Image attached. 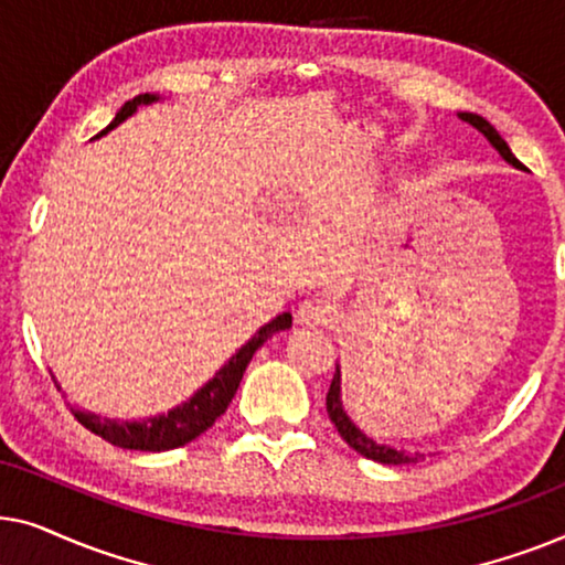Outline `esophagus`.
Segmentation results:
<instances>
[{
	"label": "esophagus",
	"mask_w": 565,
	"mask_h": 565,
	"mask_svg": "<svg viewBox=\"0 0 565 565\" xmlns=\"http://www.w3.org/2000/svg\"><path fill=\"white\" fill-rule=\"evenodd\" d=\"M334 306L329 303L327 298H306L303 303L298 306V321L306 323V327H323V323H329L334 319Z\"/></svg>",
	"instance_id": "34e87169"
}]
</instances>
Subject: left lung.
Here are the masks:
<instances>
[{
  "label": "left lung",
  "mask_w": 565,
  "mask_h": 565,
  "mask_svg": "<svg viewBox=\"0 0 565 565\" xmlns=\"http://www.w3.org/2000/svg\"><path fill=\"white\" fill-rule=\"evenodd\" d=\"M460 118L470 122V126L481 130V134L489 138V141L497 146V151L504 157L509 164H514L516 169H524L522 161L514 157L512 149H509L504 138L499 136V130L491 126L489 120H483L481 115H473V113H460ZM327 412H329V419L334 422V427L339 435H342V439L347 445L352 447V450H358L360 455H365V458L370 460H377V462H388V466H401V462H416L422 458V455H408L404 450H393V447H385V445H377L373 443V439L362 435V431L354 427V424L350 422V416L344 414L342 408V401H339V370L334 373V381H331L329 385V393H327Z\"/></svg>",
  "instance_id": "left-lung-1"
}]
</instances>
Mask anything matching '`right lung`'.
I'll use <instances>...</instances> for the list:
<instances>
[{"mask_svg": "<svg viewBox=\"0 0 565 565\" xmlns=\"http://www.w3.org/2000/svg\"><path fill=\"white\" fill-rule=\"evenodd\" d=\"M153 95H138L134 99H128L126 105L120 107L115 120L107 126L103 134L113 130L118 122H122L128 115L136 113L138 105L153 103ZM292 316L290 313H280L277 319L265 323L257 334H254L249 342H246L242 350H238L234 358H231L226 365H223L211 383H205L195 396H192L188 404L172 408V412L164 416H153V419H143V422H115V419H105V416L97 414H87V412H74L76 422L82 427H87L92 435L107 439V443L126 447V450H146V452H161V450H174V447H182L192 443V439L203 435L207 427H213V422L226 412L231 398L242 383L244 370L249 365L252 354L259 350L262 344L267 342L275 331L290 329Z\"/></svg>", "mask_w": 565, "mask_h": 565, "instance_id": "right-lung-1", "label": "right lung"}]
</instances>
